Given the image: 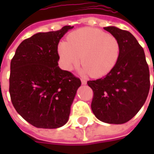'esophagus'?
<instances>
[{
	"label": "esophagus",
	"instance_id": "1",
	"mask_svg": "<svg viewBox=\"0 0 154 154\" xmlns=\"http://www.w3.org/2000/svg\"><path fill=\"white\" fill-rule=\"evenodd\" d=\"M82 85H86V84H87V82H86V80H85V79H82Z\"/></svg>",
	"mask_w": 154,
	"mask_h": 154
}]
</instances>
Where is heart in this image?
<instances>
[{"label": "heart", "mask_w": 154, "mask_h": 154, "mask_svg": "<svg viewBox=\"0 0 154 154\" xmlns=\"http://www.w3.org/2000/svg\"><path fill=\"white\" fill-rule=\"evenodd\" d=\"M120 44L114 36L94 28L77 29L68 42L58 45V55L64 69L72 70L80 62L81 73L101 77L114 68L120 56Z\"/></svg>", "instance_id": "obj_1"}]
</instances>
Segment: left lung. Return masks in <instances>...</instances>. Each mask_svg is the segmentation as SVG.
Here are the masks:
<instances>
[{
	"mask_svg": "<svg viewBox=\"0 0 154 154\" xmlns=\"http://www.w3.org/2000/svg\"><path fill=\"white\" fill-rule=\"evenodd\" d=\"M104 29L117 38L121 50L117 64L105 77L87 82L94 91L91 109L101 122L124 124L146 102L150 87L149 70L143 48L132 33L114 26Z\"/></svg>",
	"mask_w": 154,
	"mask_h": 154,
	"instance_id": "8db88e82",
	"label": "left lung"
}]
</instances>
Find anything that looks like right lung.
Instances as JSON below:
<instances>
[{
	"label": "right lung",
	"mask_w": 154,
	"mask_h": 154,
	"mask_svg": "<svg viewBox=\"0 0 154 154\" xmlns=\"http://www.w3.org/2000/svg\"><path fill=\"white\" fill-rule=\"evenodd\" d=\"M73 26L38 32L24 40L11 60L9 94L17 112L33 126L57 129L66 124L82 82L58 66V43Z\"/></svg>",
	"instance_id": "1"
}]
</instances>
